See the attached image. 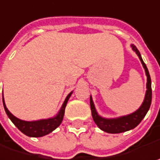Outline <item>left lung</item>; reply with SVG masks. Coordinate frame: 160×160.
Instances as JSON below:
<instances>
[{
  "label": "left lung",
  "mask_w": 160,
  "mask_h": 160,
  "mask_svg": "<svg viewBox=\"0 0 160 160\" xmlns=\"http://www.w3.org/2000/svg\"><path fill=\"white\" fill-rule=\"evenodd\" d=\"M131 46H132V50L136 52V54L139 56L143 68L145 70L146 76H147V90H146L145 98H144L142 104L138 110H136L132 114L123 115V116L117 117V118H112V119L104 118L98 114L95 106H94L92 98L90 97V108H91V114H92L94 122L98 126V128L106 132H108V133H120V132H123L130 131L132 129L135 128L136 126L142 122L144 116L146 115L147 112L149 111L150 104H151V98H152L151 80H150L148 68L144 63L142 58V55L139 52V50L137 49V47L133 45H132Z\"/></svg>",
  "instance_id": "left-lung-1"
}]
</instances>
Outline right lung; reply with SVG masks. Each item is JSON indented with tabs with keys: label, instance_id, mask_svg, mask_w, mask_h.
Segmentation results:
<instances>
[{
	"label": "right lung",
	"instance_id": "obj_1",
	"mask_svg": "<svg viewBox=\"0 0 160 160\" xmlns=\"http://www.w3.org/2000/svg\"><path fill=\"white\" fill-rule=\"evenodd\" d=\"M72 91L67 96L62 108L58 112V114L54 117L48 118V119H42V120H38V121L28 122L18 119L16 116L12 115L8 110V108H6L3 98H2V102H3L4 109H5V112H6L7 115L9 116V118L11 119V122L15 124V126L21 132H23L24 134H26L27 136H29V137H42V136H45L48 133H50V132H52L53 130H55L61 124V122L63 119L67 102L69 100L70 97L72 96Z\"/></svg>",
	"mask_w": 160,
	"mask_h": 160
}]
</instances>
